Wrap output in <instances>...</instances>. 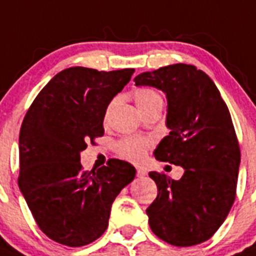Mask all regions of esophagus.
<instances>
[{
	"label": "esophagus",
	"mask_w": 256,
	"mask_h": 256,
	"mask_svg": "<svg viewBox=\"0 0 256 256\" xmlns=\"http://www.w3.org/2000/svg\"><path fill=\"white\" fill-rule=\"evenodd\" d=\"M136 175L139 178L146 176V168H136Z\"/></svg>",
	"instance_id": "esophagus-1"
}]
</instances>
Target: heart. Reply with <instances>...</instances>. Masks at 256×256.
<instances>
[{"label":"heart","mask_w":256,"mask_h":256,"mask_svg":"<svg viewBox=\"0 0 256 256\" xmlns=\"http://www.w3.org/2000/svg\"><path fill=\"white\" fill-rule=\"evenodd\" d=\"M134 100L136 104L138 110H140L142 114L153 108H158L164 106V96L158 90L150 88H140L134 91ZM116 100L110 102L106 112V118H108L114 106ZM150 146V142L143 138H125L122 140L116 143V150L121 157L130 161H140L146 156L148 146Z\"/></svg>","instance_id":"heart-1"}]
</instances>
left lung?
<instances>
[{"mask_svg": "<svg viewBox=\"0 0 256 256\" xmlns=\"http://www.w3.org/2000/svg\"><path fill=\"white\" fill-rule=\"evenodd\" d=\"M134 81L166 94L170 132L154 157L184 168L179 180L150 172L158 188L146 208L150 230L170 245H198L219 230L236 198L241 153L228 106L212 80L190 64L140 73Z\"/></svg>", "mask_w": 256, "mask_h": 256, "instance_id": "left-lung-1", "label": "left lung"}]
</instances>
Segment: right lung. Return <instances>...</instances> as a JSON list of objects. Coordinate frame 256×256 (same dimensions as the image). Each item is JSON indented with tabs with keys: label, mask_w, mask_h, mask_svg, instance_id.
Segmentation results:
<instances>
[{
	"label": "right lung",
	"mask_w": 256,
	"mask_h": 256,
	"mask_svg": "<svg viewBox=\"0 0 256 256\" xmlns=\"http://www.w3.org/2000/svg\"><path fill=\"white\" fill-rule=\"evenodd\" d=\"M134 72L66 68L24 117L18 183L40 230L58 244L80 248L99 238L114 198L134 180L136 170L126 161L113 158L90 172L80 162L88 142L104 135L106 106Z\"/></svg>",
	"instance_id": "right-lung-1"
}]
</instances>
